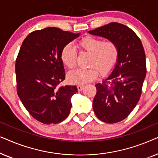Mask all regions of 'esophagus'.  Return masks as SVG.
<instances>
[{"mask_svg": "<svg viewBox=\"0 0 158 158\" xmlns=\"http://www.w3.org/2000/svg\"><path fill=\"white\" fill-rule=\"evenodd\" d=\"M77 90H78V91H81V90H83V88H84V85H77Z\"/></svg>", "mask_w": 158, "mask_h": 158, "instance_id": "obj_1", "label": "esophagus"}]
</instances>
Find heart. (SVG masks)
I'll use <instances>...</instances> for the list:
<instances>
[{
    "instance_id": "obj_1",
    "label": "heart",
    "mask_w": 158,
    "mask_h": 158,
    "mask_svg": "<svg viewBox=\"0 0 158 158\" xmlns=\"http://www.w3.org/2000/svg\"><path fill=\"white\" fill-rule=\"evenodd\" d=\"M77 46L83 52L90 55L87 69H78L68 75L70 83L84 84L100 76L109 74L117 63L119 49L112 40L103 41L102 39L86 36L77 43ZM61 59L67 68L73 70L77 64V52L72 45L67 44L62 49Z\"/></svg>"
}]
</instances>
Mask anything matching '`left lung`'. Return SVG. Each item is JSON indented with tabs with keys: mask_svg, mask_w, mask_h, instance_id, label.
<instances>
[{
	"mask_svg": "<svg viewBox=\"0 0 158 158\" xmlns=\"http://www.w3.org/2000/svg\"><path fill=\"white\" fill-rule=\"evenodd\" d=\"M88 32L114 41L119 49L111 74L96 84L93 101V109L101 121L108 124L119 122L130 114L141 96L147 73L143 46L133 30L116 22Z\"/></svg>",
	"mask_w": 158,
	"mask_h": 158,
	"instance_id": "8db88e82",
	"label": "left lung"
}]
</instances>
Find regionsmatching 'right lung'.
Returning a JSON list of instances; mask_svg holds the SVG:
<instances>
[{"instance_id":"add662e5","label":"right lung","mask_w":158,"mask_h":158,"mask_svg":"<svg viewBox=\"0 0 158 158\" xmlns=\"http://www.w3.org/2000/svg\"><path fill=\"white\" fill-rule=\"evenodd\" d=\"M56 27L30 33L16 60L17 94L28 112L45 124H57L68 117L75 85H60L65 78L62 49L78 37Z\"/></svg>"}]
</instances>
